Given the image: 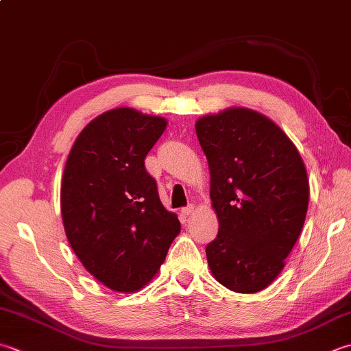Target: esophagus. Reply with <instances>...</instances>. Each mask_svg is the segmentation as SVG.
<instances>
[{"label":"esophagus","instance_id":"esophagus-1","mask_svg":"<svg viewBox=\"0 0 351 351\" xmlns=\"http://www.w3.org/2000/svg\"><path fill=\"white\" fill-rule=\"evenodd\" d=\"M195 210H196L195 205H193V204H190V205H187V207H185V208H182V213H184L185 216H190L191 213H193Z\"/></svg>","mask_w":351,"mask_h":351}]
</instances>
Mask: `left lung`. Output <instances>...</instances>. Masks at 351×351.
I'll use <instances>...</instances> for the list:
<instances>
[{
	"mask_svg": "<svg viewBox=\"0 0 351 351\" xmlns=\"http://www.w3.org/2000/svg\"><path fill=\"white\" fill-rule=\"evenodd\" d=\"M195 128L219 222L205 250L210 271L230 291H263L283 271L306 221L303 158L277 123L250 108L204 115Z\"/></svg>",
	"mask_w": 351,
	"mask_h": 351,
	"instance_id": "8db88e82",
	"label": "left lung"
}]
</instances>
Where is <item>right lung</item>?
<instances>
[{
	"mask_svg": "<svg viewBox=\"0 0 351 351\" xmlns=\"http://www.w3.org/2000/svg\"><path fill=\"white\" fill-rule=\"evenodd\" d=\"M166 128L164 117L115 108L82 129L66 158L60 185L66 239L85 269L115 292L149 285L181 231L144 167Z\"/></svg>",
	"mask_w": 351,
	"mask_h": 351,
	"instance_id": "add662e5",
	"label": "right lung"
}]
</instances>
